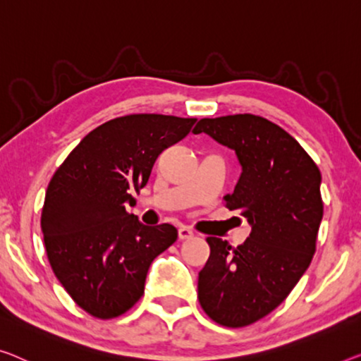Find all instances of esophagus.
I'll return each instance as SVG.
<instances>
[{"instance_id":"1","label":"esophagus","mask_w":361,"mask_h":361,"mask_svg":"<svg viewBox=\"0 0 361 361\" xmlns=\"http://www.w3.org/2000/svg\"><path fill=\"white\" fill-rule=\"evenodd\" d=\"M178 236H180V240H190L195 236V232H192L190 227H185V225H183V227L178 228Z\"/></svg>"}]
</instances>
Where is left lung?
Returning a JSON list of instances; mask_svg holds the SVG:
<instances>
[{"instance_id":"1","label":"left lung","mask_w":361,"mask_h":361,"mask_svg":"<svg viewBox=\"0 0 361 361\" xmlns=\"http://www.w3.org/2000/svg\"><path fill=\"white\" fill-rule=\"evenodd\" d=\"M199 133L238 155L243 171L225 206L251 224L248 240L236 248L207 238L199 305L220 326H250L288 297L313 259L324 211L321 171L297 139L262 116L202 118Z\"/></svg>"}]
</instances>
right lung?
Segmentation results:
<instances>
[{"label": "right lung", "instance_id": "1", "mask_svg": "<svg viewBox=\"0 0 361 361\" xmlns=\"http://www.w3.org/2000/svg\"><path fill=\"white\" fill-rule=\"evenodd\" d=\"M196 118L134 113L90 131L51 176L42 207L48 262L74 303L99 319L125 314L144 295L147 271L178 238L170 224L146 227L133 191L155 160L190 134Z\"/></svg>", "mask_w": 361, "mask_h": 361}]
</instances>
